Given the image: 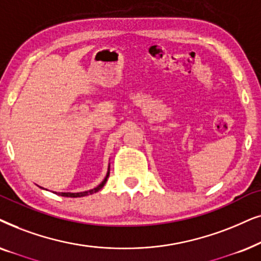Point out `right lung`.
Masks as SVG:
<instances>
[{
  "mask_svg": "<svg viewBox=\"0 0 261 261\" xmlns=\"http://www.w3.org/2000/svg\"><path fill=\"white\" fill-rule=\"evenodd\" d=\"M110 176V166H109V171H107V174L105 176V179L102 180L101 184H99L98 186L94 187V189L92 190H88V191H83V192H76V193H71V192H58V196H62V197H70V198H77V197H85V196H89V194H93L95 192H98V191H100L103 187V185H105L107 179H109ZM57 193V192H55Z\"/></svg>",
  "mask_w": 261,
  "mask_h": 261,
  "instance_id": "1",
  "label": "right lung"
}]
</instances>
